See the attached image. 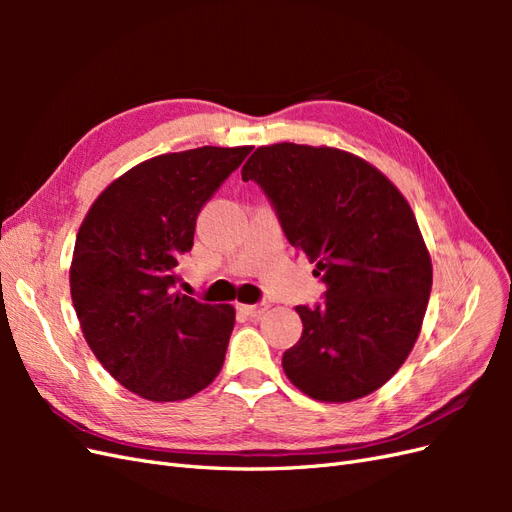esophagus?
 Wrapping results in <instances>:
<instances>
[{"instance_id": "obj_1", "label": "esophagus", "mask_w": 512, "mask_h": 512, "mask_svg": "<svg viewBox=\"0 0 512 512\" xmlns=\"http://www.w3.org/2000/svg\"><path fill=\"white\" fill-rule=\"evenodd\" d=\"M271 307V303H267V301H262V303H256V305H239V309L243 314H247V316H260V314H265L267 309Z\"/></svg>"}]
</instances>
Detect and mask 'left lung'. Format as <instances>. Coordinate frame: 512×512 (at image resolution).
<instances>
[{
	"instance_id": "left-lung-1",
	"label": "left lung",
	"mask_w": 512,
	"mask_h": 512,
	"mask_svg": "<svg viewBox=\"0 0 512 512\" xmlns=\"http://www.w3.org/2000/svg\"><path fill=\"white\" fill-rule=\"evenodd\" d=\"M241 177L260 185L327 286L322 303L297 307L303 335L284 352L288 380L329 404L378 391L416 344L433 280L408 200L376 166L335 147H258Z\"/></svg>"
}]
</instances>
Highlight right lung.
<instances>
[{
  "label": "right lung",
  "instance_id": "add662e5",
  "mask_svg": "<svg viewBox=\"0 0 512 512\" xmlns=\"http://www.w3.org/2000/svg\"><path fill=\"white\" fill-rule=\"evenodd\" d=\"M252 147H198L145 160L94 200L79 228L70 294L91 352L149 401L196 395L220 374L235 307L175 290L200 209Z\"/></svg>",
  "mask_w": 512,
  "mask_h": 512
}]
</instances>
